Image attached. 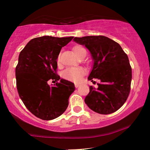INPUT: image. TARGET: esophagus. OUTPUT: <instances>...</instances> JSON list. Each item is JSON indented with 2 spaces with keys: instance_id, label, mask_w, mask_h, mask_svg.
Masks as SVG:
<instances>
[{
  "instance_id": "1",
  "label": "esophagus",
  "mask_w": 150,
  "mask_h": 150,
  "mask_svg": "<svg viewBox=\"0 0 150 150\" xmlns=\"http://www.w3.org/2000/svg\"><path fill=\"white\" fill-rule=\"evenodd\" d=\"M79 86H80V85L79 84H75V87L76 88H78V87H79Z\"/></svg>"
}]
</instances>
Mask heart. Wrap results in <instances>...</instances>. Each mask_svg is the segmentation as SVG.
<instances>
[{"instance_id":"obj_1","label":"heart","mask_w":150,"mask_h":150,"mask_svg":"<svg viewBox=\"0 0 150 150\" xmlns=\"http://www.w3.org/2000/svg\"><path fill=\"white\" fill-rule=\"evenodd\" d=\"M73 51L74 54L81 58L84 55L87 54V50L82 46H76L73 48ZM58 62L59 61V56L58 57ZM85 74V71L83 67H69L65 69L62 73V76L64 79L67 81L78 83L81 81L82 77Z\"/></svg>"}]
</instances>
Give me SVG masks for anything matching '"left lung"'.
<instances>
[{"instance_id": "left-lung-1", "label": "left lung", "mask_w": 150, "mask_h": 150, "mask_svg": "<svg viewBox=\"0 0 150 150\" xmlns=\"http://www.w3.org/2000/svg\"><path fill=\"white\" fill-rule=\"evenodd\" d=\"M74 41L91 52L93 65L89 81H100L97 89L90 86L85 103L98 113L115 112L126 101L130 91L132 68L128 56L118 43L105 36L75 38Z\"/></svg>"}]
</instances>
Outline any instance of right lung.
<instances>
[{"label": "right lung", "instance_id": "obj_1", "mask_svg": "<svg viewBox=\"0 0 150 150\" xmlns=\"http://www.w3.org/2000/svg\"><path fill=\"white\" fill-rule=\"evenodd\" d=\"M73 38H34L20 53L16 67L18 94L27 109L43 120H54L62 115L75 90L74 84L61 79L57 74L59 52ZM49 79L59 82L51 87L47 84Z\"/></svg>", "mask_w": 150, "mask_h": 150}]
</instances>
